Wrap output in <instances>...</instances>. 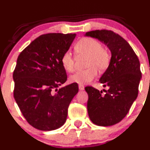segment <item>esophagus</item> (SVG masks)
<instances>
[{"label": "esophagus", "mask_w": 150, "mask_h": 150, "mask_svg": "<svg viewBox=\"0 0 150 150\" xmlns=\"http://www.w3.org/2000/svg\"><path fill=\"white\" fill-rule=\"evenodd\" d=\"M79 88L80 91H83V90L84 89V86H83V85H81V84L79 85Z\"/></svg>", "instance_id": "obj_1"}]
</instances>
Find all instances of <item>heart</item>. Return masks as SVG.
<instances>
[{
	"instance_id": "b5f03b06",
	"label": "heart",
	"mask_w": 150,
	"mask_h": 150,
	"mask_svg": "<svg viewBox=\"0 0 150 150\" xmlns=\"http://www.w3.org/2000/svg\"><path fill=\"white\" fill-rule=\"evenodd\" d=\"M75 51L77 54L87 56L86 67L88 68L71 76L69 80L72 83L81 85L89 83L96 77L98 69L100 72H104L110 65V51L107 48L101 46V43L93 38H81L76 45ZM61 63L67 71L71 73L74 71L75 59L69 51L63 54Z\"/></svg>"
}]
</instances>
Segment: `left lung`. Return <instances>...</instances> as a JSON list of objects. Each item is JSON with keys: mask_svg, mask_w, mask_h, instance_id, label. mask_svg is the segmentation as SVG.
Returning <instances> with one entry per match:
<instances>
[{"mask_svg": "<svg viewBox=\"0 0 150 150\" xmlns=\"http://www.w3.org/2000/svg\"><path fill=\"white\" fill-rule=\"evenodd\" d=\"M85 36L97 38L112 53L109 67L99 82L109 89L99 91L86 86L88 117L98 126H112L126 117L138 95L142 73L137 56L126 40L112 30H95Z\"/></svg>", "mask_w": 150, "mask_h": 150, "instance_id": "obj_1", "label": "left lung"}]
</instances>
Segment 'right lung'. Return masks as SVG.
Instances as JSON below:
<instances>
[{"label": "right lung", "instance_id": "obj_1", "mask_svg": "<svg viewBox=\"0 0 150 150\" xmlns=\"http://www.w3.org/2000/svg\"><path fill=\"white\" fill-rule=\"evenodd\" d=\"M75 37V33L41 35L18 57L13 74L14 99L27 122L37 129L51 131L62 127L78 93L75 83L57 88L67 80L61 59Z\"/></svg>", "mask_w": 150, "mask_h": 150}]
</instances>
